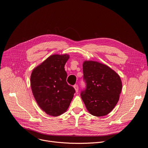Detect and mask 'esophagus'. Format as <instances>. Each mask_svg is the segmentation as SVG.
<instances>
[{
    "label": "esophagus",
    "mask_w": 148,
    "mask_h": 148,
    "mask_svg": "<svg viewBox=\"0 0 148 148\" xmlns=\"http://www.w3.org/2000/svg\"><path fill=\"white\" fill-rule=\"evenodd\" d=\"M73 87H74V88H75V91H76V92H78V90H79L78 85L76 84V85H75L73 86Z\"/></svg>",
    "instance_id": "esophagus-1"
}]
</instances>
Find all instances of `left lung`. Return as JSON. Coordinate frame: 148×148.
I'll return each instance as SVG.
<instances>
[{
  "mask_svg": "<svg viewBox=\"0 0 148 148\" xmlns=\"http://www.w3.org/2000/svg\"><path fill=\"white\" fill-rule=\"evenodd\" d=\"M86 87L81 94L88 111L93 116L107 115L115 107L122 89L120 76L108 66L95 61L83 63Z\"/></svg>",
  "mask_w": 148,
  "mask_h": 148,
  "instance_id": "1",
  "label": "left lung"
}]
</instances>
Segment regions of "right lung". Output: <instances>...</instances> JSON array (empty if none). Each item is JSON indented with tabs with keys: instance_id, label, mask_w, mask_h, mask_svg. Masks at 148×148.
I'll return each instance as SVG.
<instances>
[{
	"instance_id": "right-lung-1",
	"label": "right lung",
	"mask_w": 148,
	"mask_h": 148,
	"mask_svg": "<svg viewBox=\"0 0 148 148\" xmlns=\"http://www.w3.org/2000/svg\"><path fill=\"white\" fill-rule=\"evenodd\" d=\"M69 55L53 54L33 69L31 78L32 94L40 108L54 117L66 111L75 90L66 82L64 65Z\"/></svg>"
}]
</instances>
